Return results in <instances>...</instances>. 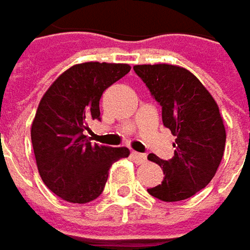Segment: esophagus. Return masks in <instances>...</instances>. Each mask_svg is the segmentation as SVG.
<instances>
[{
  "mask_svg": "<svg viewBox=\"0 0 250 250\" xmlns=\"http://www.w3.org/2000/svg\"><path fill=\"white\" fill-rule=\"evenodd\" d=\"M131 155H133V158L136 159L138 164H144V162H146V154H140V152H136V151H133V152H131Z\"/></svg>",
  "mask_w": 250,
  "mask_h": 250,
  "instance_id": "1",
  "label": "esophagus"
}]
</instances>
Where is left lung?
I'll return each mask as SVG.
<instances>
[{
	"label": "left lung",
	"instance_id": "obj_1",
	"mask_svg": "<svg viewBox=\"0 0 250 250\" xmlns=\"http://www.w3.org/2000/svg\"><path fill=\"white\" fill-rule=\"evenodd\" d=\"M162 107V123L176 137L175 155L148 159L164 170V180L148 189L162 201L186 200L214 178L225 149V127L210 92L190 71L170 64L133 67Z\"/></svg>",
	"mask_w": 250,
	"mask_h": 250
}]
</instances>
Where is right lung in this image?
<instances>
[{
    "label": "right lung",
    "mask_w": 250,
    "mask_h": 250,
    "mask_svg": "<svg viewBox=\"0 0 250 250\" xmlns=\"http://www.w3.org/2000/svg\"><path fill=\"white\" fill-rule=\"evenodd\" d=\"M130 70L128 64H77L43 95L32 123V146L42 180L62 200H95L104 191L112 164L128 157L125 146L91 144L85 130L91 120H101L104 91Z\"/></svg>",
    "instance_id": "add662e5"
}]
</instances>
